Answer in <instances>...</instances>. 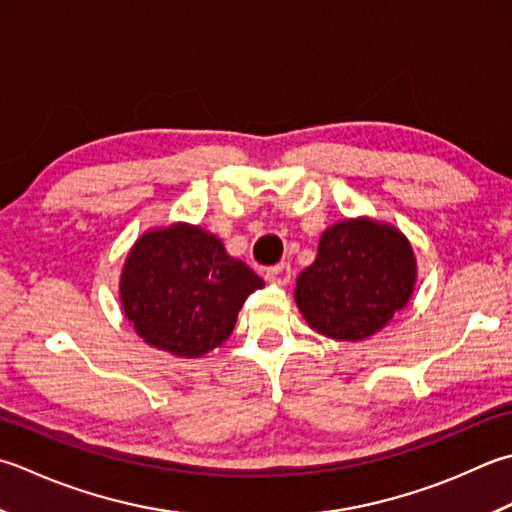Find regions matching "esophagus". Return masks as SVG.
I'll use <instances>...</instances> for the list:
<instances>
[{"label":"esophagus","instance_id":"esophagus-1","mask_svg":"<svg viewBox=\"0 0 512 512\" xmlns=\"http://www.w3.org/2000/svg\"><path fill=\"white\" fill-rule=\"evenodd\" d=\"M290 275H293V270H290V264H286V262L277 264V266H270L266 270V279L275 286H286L290 282Z\"/></svg>","mask_w":512,"mask_h":512}]
</instances>
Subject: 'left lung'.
I'll use <instances>...</instances> for the list:
<instances>
[{
    "label": "left lung",
    "instance_id": "1",
    "mask_svg": "<svg viewBox=\"0 0 512 512\" xmlns=\"http://www.w3.org/2000/svg\"><path fill=\"white\" fill-rule=\"evenodd\" d=\"M415 257L393 226L348 219L319 239L313 266L297 277L295 299L310 328L339 342L366 339L410 299Z\"/></svg>",
    "mask_w": 512,
    "mask_h": 512
}]
</instances>
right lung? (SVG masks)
<instances>
[{
  "mask_svg": "<svg viewBox=\"0 0 512 512\" xmlns=\"http://www.w3.org/2000/svg\"><path fill=\"white\" fill-rule=\"evenodd\" d=\"M262 286L215 235L177 224L139 239L119 290L128 322L146 344L199 357L228 339L246 297Z\"/></svg>",
  "mask_w": 512,
  "mask_h": 512,
  "instance_id": "add662e5",
  "label": "right lung"
}]
</instances>
